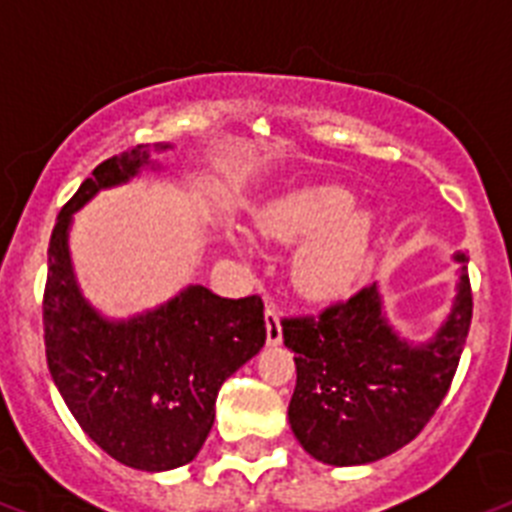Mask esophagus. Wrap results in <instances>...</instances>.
Instances as JSON below:
<instances>
[{"instance_id":"esophagus-1","label":"esophagus","mask_w":512,"mask_h":512,"mask_svg":"<svg viewBox=\"0 0 512 512\" xmlns=\"http://www.w3.org/2000/svg\"><path fill=\"white\" fill-rule=\"evenodd\" d=\"M266 342L269 345H280L282 342V322H280V311L274 306H266Z\"/></svg>"}]
</instances>
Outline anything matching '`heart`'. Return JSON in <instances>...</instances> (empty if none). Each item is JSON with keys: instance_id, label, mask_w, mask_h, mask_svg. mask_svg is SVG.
Here are the masks:
<instances>
[{"instance_id": "1", "label": "heart", "mask_w": 512, "mask_h": 512, "mask_svg": "<svg viewBox=\"0 0 512 512\" xmlns=\"http://www.w3.org/2000/svg\"><path fill=\"white\" fill-rule=\"evenodd\" d=\"M261 238L293 248L290 285L306 301L348 293L369 259L374 209L340 183H306L266 201L253 214Z\"/></svg>"}]
</instances>
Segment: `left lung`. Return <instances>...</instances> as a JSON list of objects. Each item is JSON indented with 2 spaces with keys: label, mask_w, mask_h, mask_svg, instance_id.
<instances>
[{
  "label": "left lung",
  "mask_w": 512,
  "mask_h": 512,
  "mask_svg": "<svg viewBox=\"0 0 512 512\" xmlns=\"http://www.w3.org/2000/svg\"><path fill=\"white\" fill-rule=\"evenodd\" d=\"M453 261V306L426 340L400 335L379 282L327 308L319 322L282 324L298 371L287 418L311 458L366 466L398 453L434 416L458 369L474 308L468 253H453Z\"/></svg>",
  "instance_id": "obj_1"
}]
</instances>
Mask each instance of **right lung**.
Here are the masks:
<instances>
[{"label": "right lung", "mask_w": 512, "mask_h": 512, "mask_svg": "<svg viewBox=\"0 0 512 512\" xmlns=\"http://www.w3.org/2000/svg\"><path fill=\"white\" fill-rule=\"evenodd\" d=\"M172 149L138 146L83 180L52 230L44 293L46 363L59 395L104 453L149 474L196 458L214 426L219 387L266 340L259 295L235 301L188 285L154 308L107 316L80 290L70 256L75 214L101 190L162 172L154 154Z\"/></svg>", "instance_id": "right-lung-1"}]
</instances>
